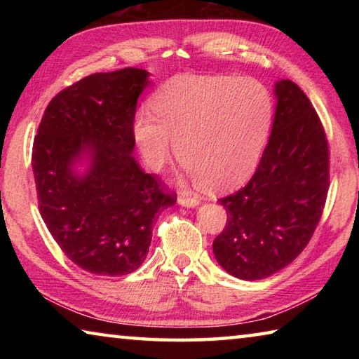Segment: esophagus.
Masks as SVG:
<instances>
[{"mask_svg":"<svg viewBox=\"0 0 359 359\" xmlns=\"http://www.w3.org/2000/svg\"><path fill=\"white\" fill-rule=\"evenodd\" d=\"M179 203L182 205H187V208H194V205L199 204V196H196V194H180Z\"/></svg>","mask_w":359,"mask_h":359,"instance_id":"obj_1","label":"esophagus"}]
</instances>
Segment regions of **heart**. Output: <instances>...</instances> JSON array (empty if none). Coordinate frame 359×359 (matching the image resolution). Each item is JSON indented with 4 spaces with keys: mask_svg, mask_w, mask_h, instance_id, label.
Listing matches in <instances>:
<instances>
[{
    "mask_svg": "<svg viewBox=\"0 0 359 359\" xmlns=\"http://www.w3.org/2000/svg\"><path fill=\"white\" fill-rule=\"evenodd\" d=\"M151 111L137 114L135 137L151 169L172 154L191 177L210 190H228L257 168L269 135L274 104L250 79L184 76L151 98Z\"/></svg>",
    "mask_w": 359,
    "mask_h": 359,
    "instance_id": "1",
    "label": "heart"
}]
</instances>
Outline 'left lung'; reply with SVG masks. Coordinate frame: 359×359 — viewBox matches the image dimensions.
I'll return each mask as SVG.
<instances>
[{
    "label": "left lung",
    "mask_w": 359,
    "mask_h": 359,
    "mask_svg": "<svg viewBox=\"0 0 359 359\" xmlns=\"http://www.w3.org/2000/svg\"><path fill=\"white\" fill-rule=\"evenodd\" d=\"M271 137L252 179L218 199L226 224L214 244L224 271L261 280L294 261L317 229L330 190L325 126L294 82L276 83Z\"/></svg>",
    "instance_id": "1"
}]
</instances>
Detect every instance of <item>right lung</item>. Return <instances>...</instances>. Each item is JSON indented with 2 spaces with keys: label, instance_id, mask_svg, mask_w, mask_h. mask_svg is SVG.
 <instances>
[{
  "label": "right lung",
  "instance_id": "right-lung-1",
  "mask_svg": "<svg viewBox=\"0 0 359 359\" xmlns=\"http://www.w3.org/2000/svg\"><path fill=\"white\" fill-rule=\"evenodd\" d=\"M147 76L125 68L81 79L53 96L34 136L39 214L66 257L92 274L135 272L147 258L160 212L177 201L131 155ZM83 149L93 154V166L79 178L70 165Z\"/></svg>",
  "mask_w": 359,
  "mask_h": 359
}]
</instances>
